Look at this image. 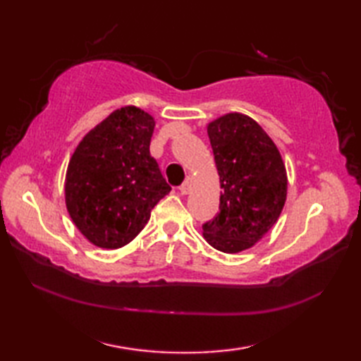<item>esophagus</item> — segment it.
Wrapping results in <instances>:
<instances>
[{
	"label": "esophagus",
	"instance_id": "34e87169",
	"mask_svg": "<svg viewBox=\"0 0 361 361\" xmlns=\"http://www.w3.org/2000/svg\"><path fill=\"white\" fill-rule=\"evenodd\" d=\"M178 189H180V194H181V195H188V194L190 192V185H189V181L183 183V185H181Z\"/></svg>",
	"mask_w": 361,
	"mask_h": 361
}]
</instances>
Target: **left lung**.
<instances>
[{"label": "left lung", "instance_id": "obj_1", "mask_svg": "<svg viewBox=\"0 0 361 361\" xmlns=\"http://www.w3.org/2000/svg\"><path fill=\"white\" fill-rule=\"evenodd\" d=\"M220 176V212L203 225V237L221 252H240L278 221L287 198V171L265 130L242 113L208 124Z\"/></svg>", "mask_w": 361, "mask_h": 361}]
</instances>
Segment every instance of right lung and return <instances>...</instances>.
Returning a JSON list of instances; mask_svg holds the SVG:
<instances>
[{"instance_id": "obj_1", "label": "right lung", "mask_w": 361, "mask_h": 361, "mask_svg": "<svg viewBox=\"0 0 361 361\" xmlns=\"http://www.w3.org/2000/svg\"><path fill=\"white\" fill-rule=\"evenodd\" d=\"M152 114L121 106L82 137L68 163L65 203L73 224L99 248L118 250L142 231L171 192L150 157Z\"/></svg>"}]
</instances>
